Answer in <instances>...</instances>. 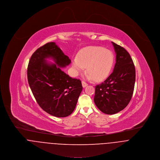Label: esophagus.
I'll list each match as a JSON object with an SVG mask.
<instances>
[{
	"mask_svg": "<svg viewBox=\"0 0 160 160\" xmlns=\"http://www.w3.org/2000/svg\"><path fill=\"white\" fill-rule=\"evenodd\" d=\"M82 86H83V88L86 87L88 85V83H86L85 82H84V81H82Z\"/></svg>",
	"mask_w": 160,
	"mask_h": 160,
	"instance_id": "obj_1",
	"label": "esophagus"
}]
</instances>
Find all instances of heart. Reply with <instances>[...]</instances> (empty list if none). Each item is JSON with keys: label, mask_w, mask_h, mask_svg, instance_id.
<instances>
[{"label": "heart", "mask_w": 160, "mask_h": 160, "mask_svg": "<svg viewBox=\"0 0 160 160\" xmlns=\"http://www.w3.org/2000/svg\"><path fill=\"white\" fill-rule=\"evenodd\" d=\"M114 61L112 51L100 46H92L82 49L77 58H73L72 66L75 75H78L86 67L89 79L101 81L109 75Z\"/></svg>", "instance_id": "heart-1"}]
</instances>
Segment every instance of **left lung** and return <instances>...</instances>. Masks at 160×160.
Segmentation results:
<instances>
[{"label": "left lung", "mask_w": 160, "mask_h": 160, "mask_svg": "<svg viewBox=\"0 0 160 160\" xmlns=\"http://www.w3.org/2000/svg\"><path fill=\"white\" fill-rule=\"evenodd\" d=\"M116 54L112 73L95 87L94 102L97 108L106 114H114L123 110L133 95L135 69L128 51L112 42Z\"/></svg>", "instance_id": "1"}]
</instances>
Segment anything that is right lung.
Here are the masks:
<instances>
[{
    "label": "right lung",
    "mask_w": 160,
    "mask_h": 160,
    "mask_svg": "<svg viewBox=\"0 0 160 160\" xmlns=\"http://www.w3.org/2000/svg\"><path fill=\"white\" fill-rule=\"evenodd\" d=\"M48 58L55 64L48 63ZM70 62L54 42L38 48L29 61L27 77L33 96L44 111L55 117L71 114L83 89L79 79L71 78L61 68Z\"/></svg>",
    "instance_id": "add662e5"
}]
</instances>
